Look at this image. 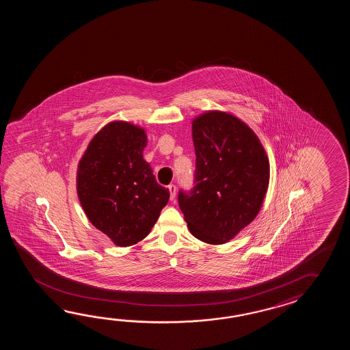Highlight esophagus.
<instances>
[{
    "label": "esophagus",
    "mask_w": 350,
    "mask_h": 350,
    "mask_svg": "<svg viewBox=\"0 0 350 350\" xmlns=\"http://www.w3.org/2000/svg\"><path fill=\"white\" fill-rule=\"evenodd\" d=\"M167 189H169V193H170V200H175V198H176V186L172 184V185L167 186Z\"/></svg>",
    "instance_id": "1"
}]
</instances>
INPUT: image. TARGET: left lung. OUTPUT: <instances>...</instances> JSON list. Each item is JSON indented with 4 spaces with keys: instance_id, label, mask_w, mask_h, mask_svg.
<instances>
[{
    "instance_id": "8db88e82",
    "label": "left lung",
    "mask_w": 350,
    "mask_h": 350,
    "mask_svg": "<svg viewBox=\"0 0 350 350\" xmlns=\"http://www.w3.org/2000/svg\"><path fill=\"white\" fill-rule=\"evenodd\" d=\"M191 133L196 185L178 193V205L195 238L221 245L259 214L270 178L268 155L252 127L230 112H202Z\"/></svg>"
}]
</instances>
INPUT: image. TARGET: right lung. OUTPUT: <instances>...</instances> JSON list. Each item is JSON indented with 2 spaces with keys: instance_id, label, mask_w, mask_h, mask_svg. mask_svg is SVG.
I'll list each match as a JSON object with an SVG mask.
<instances>
[{
  "instance_id": "1",
  "label": "right lung",
  "mask_w": 350,
  "mask_h": 350,
  "mask_svg": "<svg viewBox=\"0 0 350 350\" xmlns=\"http://www.w3.org/2000/svg\"><path fill=\"white\" fill-rule=\"evenodd\" d=\"M145 129L113 120L91 139L77 165L76 191L90 223L116 246L149 235L169 201L144 159Z\"/></svg>"
}]
</instances>
